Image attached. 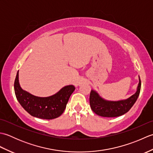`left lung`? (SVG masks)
Listing matches in <instances>:
<instances>
[{
    "label": "left lung",
    "mask_w": 153,
    "mask_h": 153,
    "mask_svg": "<svg viewBox=\"0 0 153 153\" xmlns=\"http://www.w3.org/2000/svg\"><path fill=\"white\" fill-rule=\"evenodd\" d=\"M141 79L139 76V83L136 92L126 99L108 100L103 99L95 90L91 89L89 97L90 106L97 115L108 118L120 116L128 112L134 106L140 93Z\"/></svg>",
    "instance_id": "left-lung-1"
}]
</instances>
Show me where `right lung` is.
I'll use <instances>...</instances> for the list:
<instances>
[{
  "label": "right lung",
  "instance_id": "1",
  "mask_svg": "<svg viewBox=\"0 0 153 153\" xmlns=\"http://www.w3.org/2000/svg\"><path fill=\"white\" fill-rule=\"evenodd\" d=\"M75 89L73 85H66L53 95L41 97L32 95L22 88L19 82V71L14 82L16 97L21 106L30 115L45 120L56 118L64 112Z\"/></svg>",
  "mask_w": 153,
  "mask_h": 153
}]
</instances>
